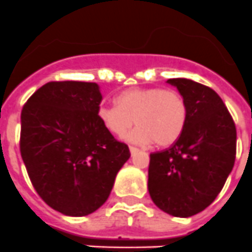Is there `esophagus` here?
<instances>
[{
  "mask_svg": "<svg viewBox=\"0 0 252 252\" xmlns=\"http://www.w3.org/2000/svg\"><path fill=\"white\" fill-rule=\"evenodd\" d=\"M137 151H139V149L135 148V146H130V153L132 154V155H133V154H135V153H137Z\"/></svg>",
  "mask_w": 252,
  "mask_h": 252,
  "instance_id": "34e87169",
  "label": "esophagus"
}]
</instances>
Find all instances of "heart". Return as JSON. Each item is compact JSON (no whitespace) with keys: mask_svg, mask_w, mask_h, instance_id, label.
I'll list each match as a JSON object with an SVG mask.
<instances>
[{"mask_svg":"<svg viewBox=\"0 0 252 252\" xmlns=\"http://www.w3.org/2000/svg\"><path fill=\"white\" fill-rule=\"evenodd\" d=\"M97 117L107 131L125 136L133 121L139 126L127 139L160 148L173 145L182 136L188 119V107L180 93L162 88H131L117 95L115 106H101Z\"/></svg>","mask_w":252,"mask_h":252,"instance_id":"b5f03b06","label":"heart"}]
</instances>
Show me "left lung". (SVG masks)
<instances>
[{
  "label": "left lung",
  "mask_w": 252,
  "mask_h": 252,
  "mask_svg": "<svg viewBox=\"0 0 252 252\" xmlns=\"http://www.w3.org/2000/svg\"><path fill=\"white\" fill-rule=\"evenodd\" d=\"M188 107L182 136L169 149L150 154L148 189L168 215L190 217L212 203L235 164L236 126L221 97L186 78L168 79Z\"/></svg>",
  "instance_id": "obj_1"
}]
</instances>
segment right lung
I'll use <instances>...</instances> for the list:
<instances>
[{
	"instance_id": "obj_1",
	"label": "right lung",
	"mask_w": 252,
	"mask_h": 252,
	"mask_svg": "<svg viewBox=\"0 0 252 252\" xmlns=\"http://www.w3.org/2000/svg\"><path fill=\"white\" fill-rule=\"evenodd\" d=\"M101 101L97 83L49 82L22 108L20 151L29 178L41 199L65 216L97 211L131 155L97 117Z\"/></svg>"
}]
</instances>
